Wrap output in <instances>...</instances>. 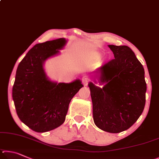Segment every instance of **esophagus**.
Returning a JSON list of instances; mask_svg holds the SVG:
<instances>
[{
    "mask_svg": "<svg viewBox=\"0 0 159 159\" xmlns=\"http://www.w3.org/2000/svg\"><path fill=\"white\" fill-rule=\"evenodd\" d=\"M89 81V77L87 76H84L82 77V82L83 84H84V86H87Z\"/></svg>",
    "mask_w": 159,
    "mask_h": 159,
    "instance_id": "1",
    "label": "esophagus"
}]
</instances>
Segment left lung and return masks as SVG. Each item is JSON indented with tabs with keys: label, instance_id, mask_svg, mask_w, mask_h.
I'll return each mask as SVG.
<instances>
[{
	"label": "left lung",
	"instance_id": "left-lung-1",
	"mask_svg": "<svg viewBox=\"0 0 159 159\" xmlns=\"http://www.w3.org/2000/svg\"><path fill=\"white\" fill-rule=\"evenodd\" d=\"M108 47L115 58L99 68L96 76L105 84L101 88L90 82L89 87L94 123L104 131L118 133L131 127L143 113L147 84L143 66L130 47Z\"/></svg>",
	"mask_w": 159,
	"mask_h": 159
}]
</instances>
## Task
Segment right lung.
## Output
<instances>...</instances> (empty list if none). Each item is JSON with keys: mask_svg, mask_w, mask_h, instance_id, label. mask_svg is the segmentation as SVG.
<instances>
[{"mask_svg": "<svg viewBox=\"0 0 159 159\" xmlns=\"http://www.w3.org/2000/svg\"><path fill=\"white\" fill-rule=\"evenodd\" d=\"M65 38L36 44L19 63L12 87V98L19 118L38 133L49 131L66 120L70 102L84 85L80 80L70 83L52 82L43 64L58 54Z\"/></svg>", "mask_w": 159, "mask_h": 159, "instance_id": "add662e5", "label": "right lung"}]
</instances>
